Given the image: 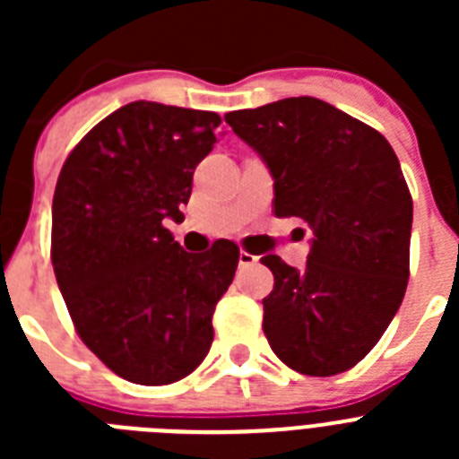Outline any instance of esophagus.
<instances>
[{"instance_id": "34e87169", "label": "esophagus", "mask_w": 459, "mask_h": 459, "mask_svg": "<svg viewBox=\"0 0 459 459\" xmlns=\"http://www.w3.org/2000/svg\"><path fill=\"white\" fill-rule=\"evenodd\" d=\"M253 264H257V257H255V255H250L248 250H241V253H238V266H243V269H246V266H253Z\"/></svg>"}]
</instances>
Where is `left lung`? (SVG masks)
Masks as SVG:
<instances>
[{
    "instance_id": "1",
    "label": "left lung",
    "mask_w": 459,
    "mask_h": 459,
    "mask_svg": "<svg viewBox=\"0 0 459 459\" xmlns=\"http://www.w3.org/2000/svg\"><path fill=\"white\" fill-rule=\"evenodd\" d=\"M273 177L278 218L312 230L303 271L262 257L275 278L264 335L310 377L350 370L379 342L404 299L413 204L388 140L312 96L227 112Z\"/></svg>"
}]
</instances>
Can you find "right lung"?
I'll return each mask as SVG.
<instances>
[{
    "instance_id": "add662e5",
    "label": "right lung",
    "mask_w": 459,
    "mask_h": 459,
    "mask_svg": "<svg viewBox=\"0 0 459 459\" xmlns=\"http://www.w3.org/2000/svg\"><path fill=\"white\" fill-rule=\"evenodd\" d=\"M218 126L216 112L135 100L93 126L56 179V285L82 342L133 384L184 379L213 342L211 319L238 246L221 238L186 253L165 221H184Z\"/></svg>"
}]
</instances>
